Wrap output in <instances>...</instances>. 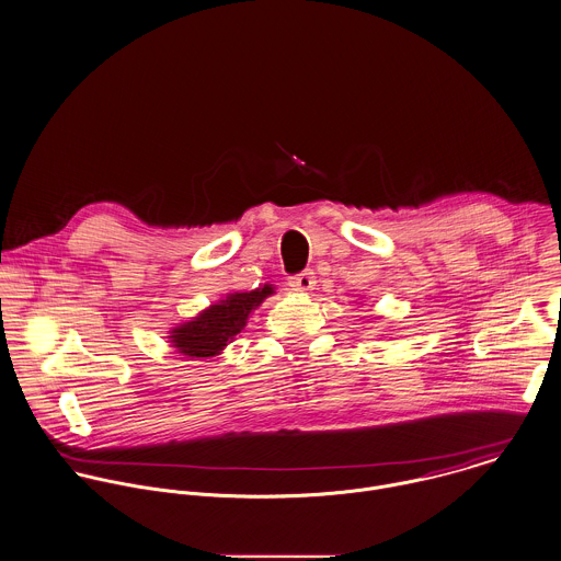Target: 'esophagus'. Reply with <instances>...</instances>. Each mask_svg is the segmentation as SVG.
Here are the masks:
<instances>
[{
    "mask_svg": "<svg viewBox=\"0 0 561 561\" xmlns=\"http://www.w3.org/2000/svg\"><path fill=\"white\" fill-rule=\"evenodd\" d=\"M288 284L295 288V290H312L314 288V284H317V277H314V273L312 271H301V273H297V275H293L290 279H288Z\"/></svg>",
    "mask_w": 561,
    "mask_h": 561,
    "instance_id": "obj_1",
    "label": "esophagus"
}]
</instances>
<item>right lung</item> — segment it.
<instances>
[{"label":"right lung","instance_id":"obj_1","mask_svg":"<svg viewBox=\"0 0 561 561\" xmlns=\"http://www.w3.org/2000/svg\"><path fill=\"white\" fill-rule=\"evenodd\" d=\"M273 293L271 286L255 288L251 293H233L220 304L211 306L194 321L179 325L172 332V345L179 354L192 358L216 356L236 334L242 332L247 319L255 306H260Z\"/></svg>","mask_w":561,"mask_h":561}]
</instances>
